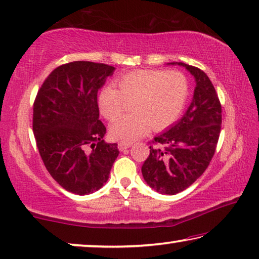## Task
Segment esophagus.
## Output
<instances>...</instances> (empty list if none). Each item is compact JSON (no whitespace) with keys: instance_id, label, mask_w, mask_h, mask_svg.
I'll list each match as a JSON object with an SVG mask.
<instances>
[{"instance_id":"34e87169","label":"esophagus","mask_w":259,"mask_h":259,"mask_svg":"<svg viewBox=\"0 0 259 259\" xmlns=\"http://www.w3.org/2000/svg\"><path fill=\"white\" fill-rule=\"evenodd\" d=\"M133 145V142H126V141H120L118 143V148L120 150H125L127 148H130L131 146Z\"/></svg>"}]
</instances>
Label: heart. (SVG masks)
<instances>
[{
	"mask_svg": "<svg viewBox=\"0 0 259 259\" xmlns=\"http://www.w3.org/2000/svg\"><path fill=\"white\" fill-rule=\"evenodd\" d=\"M118 89L105 85L97 103L109 120L117 118L131 101L132 113L116 119L110 126L114 139L131 142L145 134L150 126L162 131L178 120L189 97V81L182 71L138 69L114 79Z\"/></svg>",
	"mask_w": 259,
	"mask_h": 259,
	"instance_id": "obj_1",
	"label": "heart"
}]
</instances>
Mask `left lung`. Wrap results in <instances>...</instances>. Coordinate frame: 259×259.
Segmentation results:
<instances>
[{"label": "left lung", "instance_id": "obj_1", "mask_svg": "<svg viewBox=\"0 0 259 259\" xmlns=\"http://www.w3.org/2000/svg\"><path fill=\"white\" fill-rule=\"evenodd\" d=\"M176 63L196 78L193 99L180 121L154 138L141 168L147 184L163 194L182 192L204 174L215 153L222 122L221 103L207 75Z\"/></svg>", "mask_w": 259, "mask_h": 259}]
</instances>
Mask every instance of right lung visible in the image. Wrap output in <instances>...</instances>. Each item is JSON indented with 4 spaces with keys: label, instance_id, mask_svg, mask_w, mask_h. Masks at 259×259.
I'll return each instance as SVG.
<instances>
[{
    "label": "right lung",
    "instance_id": "1",
    "mask_svg": "<svg viewBox=\"0 0 259 259\" xmlns=\"http://www.w3.org/2000/svg\"><path fill=\"white\" fill-rule=\"evenodd\" d=\"M114 67L74 61L46 77L33 103L32 130L37 148L53 180L71 193L84 196L105 184L119 155L106 143L99 120L97 93Z\"/></svg>",
    "mask_w": 259,
    "mask_h": 259
}]
</instances>
